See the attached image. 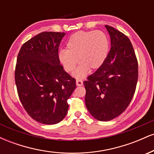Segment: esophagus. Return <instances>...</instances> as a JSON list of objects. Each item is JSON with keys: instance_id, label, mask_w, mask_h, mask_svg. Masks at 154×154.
<instances>
[{"instance_id": "esophagus-1", "label": "esophagus", "mask_w": 154, "mask_h": 154, "mask_svg": "<svg viewBox=\"0 0 154 154\" xmlns=\"http://www.w3.org/2000/svg\"><path fill=\"white\" fill-rule=\"evenodd\" d=\"M76 85H77V86H82L83 85L82 80H81V79H77L76 80Z\"/></svg>"}]
</instances>
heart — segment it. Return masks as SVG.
I'll list each match as a JSON object with an SVG mask.
<instances>
[{
  "mask_svg": "<svg viewBox=\"0 0 154 154\" xmlns=\"http://www.w3.org/2000/svg\"><path fill=\"white\" fill-rule=\"evenodd\" d=\"M66 47L59 54L60 62L67 72H72L78 59L80 65L74 76L82 79L88 75L89 69H97L103 64L109 53V41L101 31H80L69 37Z\"/></svg>",
  "mask_w": 154,
  "mask_h": 154,
  "instance_id": "heart-1",
  "label": "heart"
}]
</instances>
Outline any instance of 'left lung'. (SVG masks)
I'll return each instance as SVG.
<instances>
[{"mask_svg":"<svg viewBox=\"0 0 154 154\" xmlns=\"http://www.w3.org/2000/svg\"><path fill=\"white\" fill-rule=\"evenodd\" d=\"M111 49L101 66L85 81V105L95 119L110 121L128 108L135 94L138 64L129 38L112 26Z\"/></svg>","mask_w":154,"mask_h":154,"instance_id":"obj_1","label":"left lung"}]
</instances>
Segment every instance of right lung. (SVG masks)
I'll list each match as a JSON object with an SVG mask.
<instances>
[{
	"label": "right lung",
	"instance_id": "right-lung-1",
	"mask_svg": "<svg viewBox=\"0 0 154 154\" xmlns=\"http://www.w3.org/2000/svg\"><path fill=\"white\" fill-rule=\"evenodd\" d=\"M64 32H43L23 44L17 56L15 82L27 114L38 122L55 125L68 112L67 100L76 80L63 70L59 47Z\"/></svg>",
	"mask_w": 154,
	"mask_h": 154
}]
</instances>
